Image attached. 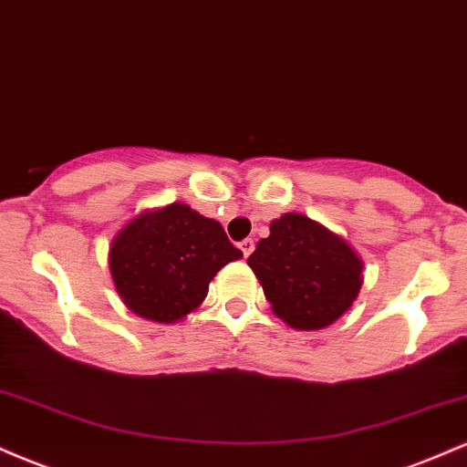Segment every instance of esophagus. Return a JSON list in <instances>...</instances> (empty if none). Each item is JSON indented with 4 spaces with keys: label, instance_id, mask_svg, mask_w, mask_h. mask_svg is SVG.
Segmentation results:
<instances>
[{
    "label": "esophagus",
    "instance_id": "1",
    "mask_svg": "<svg viewBox=\"0 0 467 467\" xmlns=\"http://www.w3.org/2000/svg\"><path fill=\"white\" fill-rule=\"evenodd\" d=\"M239 248H241V252H244V256H250L252 254V250H254V241L252 239H244L239 244Z\"/></svg>",
    "mask_w": 467,
    "mask_h": 467
}]
</instances>
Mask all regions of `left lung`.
I'll return each instance as SVG.
<instances>
[{
  "label": "left lung",
  "instance_id": "left-lung-1",
  "mask_svg": "<svg viewBox=\"0 0 467 467\" xmlns=\"http://www.w3.org/2000/svg\"><path fill=\"white\" fill-rule=\"evenodd\" d=\"M283 323L314 331L336 323L362 287V261L345 239L314 219L285 213L248 256Z\"/></svg>",
  "mask_w": 467,
  "mask_h": 467
}]
</instances>
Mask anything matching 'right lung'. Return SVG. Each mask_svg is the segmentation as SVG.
<instances>
[{"label":"right lung","mask_w":467,"mask_h":467,"mask_svg":"<svg viewBox=\"0 0 467 467\" xmlns=\"http://www.w3.org/2000/svg\"><path fill=\"white\" fill-rule=\"evenodd\" d=\"M241 256L222 223L175 202L142 213L116 234L109 270L116 292L133 314L178 323L200 307L213 276Z\"/></svg>","instance_id":"right-lung-1"}]
</instances>
